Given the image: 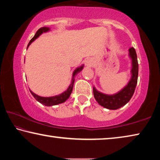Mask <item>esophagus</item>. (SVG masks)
Instances as JSON below:
<instances>
[{"instance_id":"esophagus-1","label":"esophagus","mask_w":160,"mask_h":160,"mask_svg":"<svg viewBox=\"0 0 160 160\" xmlns=\"http://www.w3.org/2000/svg\"><path fill=\"white\" fill-rule=\"evenodd\" d=\"M85 65L87 67H92L93 65V60L92 58H88L85 60Z\"/></svg>"}]
</instances>
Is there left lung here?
<instances>
[{
    "instance_id": "left-lung-1",
    "label": "left lung",
    "mask_w": 160,
    "mask_h": 160,
    "mask_svg": "<svg viewBox=\"0 0 160 160\" xmlns=\"http://www.w3.org/2000/svg\"><path fill=\"white\" fill-rule=\"evenodd\" d=\"M130 56L132 58V78L128 82V85L120 91L118 93L112 95H108L101 93L93 88L94 97L97 102L102 107L110 109V110H117L122 107L128 103L135 92L138 78V62L137 58V53L134 48L129 49Z\"/></svg>"
}]
</instances>
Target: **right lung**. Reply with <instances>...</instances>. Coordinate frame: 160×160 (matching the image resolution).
I'll list each match as a JSON object with an SVG mask.
<instances>
[{"label": "right lung", "mask_w": 160, "mask_h": 160, "mask_svg": "<svg viewBox=\"0 0 160 160\" xmlns=\"http://www.w3.org/2000/svg\"><path fill=\"white\" fill-rule=\"evenodd\" d=\"M50 30L49 28H47V27H43V28H40V29H38V30L36 32V33L34 35V37L32 38L30 40L28 45V47L29 46V45L31 44V42L32 41H34V40L37 38L39 37L40 35H41L42 32H47L48 30ZM27 47V48H28ZM83 68V65L82 66L80 67V68H78L77 69H76L74 72H73V74H72V82H71V84L70 85L69 87H68V90L66 91H65L64 92H62V94H60L59 95H56V96H53V97H48V98H43V97H40V96L37 95L36 94H35L34 92H32L31 90H30V92H31L32 95L35 98V100L37 101H38L39 102L43 104L45 106H52V105H58V104H60V103H62L64 102L65 101H66L68 98H69L70 94L72 93V88H73V84H74V82H75V76L78 74L82 69Z\"/></svg>", "instance_id": "right-lung-1"}]
</instances>
